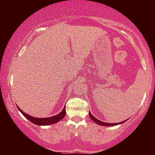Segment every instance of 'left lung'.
Wrapping results in <instances>:
<instances>
[{
	"mask_svg": "<svg viewBox=\"0 0 155 155\" xmlns=\"http://www.w3.org/2000/svg\"><path fill=\"white\" fill-rule=\"evenodd\" d=\"M89 116H90V117L91 119H92L94 123H96L97 124L99 125V126H117V125H120V124H124V122H126V120H128V119L125 120H124V121L120 122V123H116V124H110V123H105V122L101 121V120H98V119H97V118H95L94 116H93L92 114L90 113V112H89Z\"/></svg>",
	"mask_w": 155,
	"mask_h": 155,
	"instance_id": "left-lung-1",
	"label": "left lung"
}]
</instances>
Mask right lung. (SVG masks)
Returning <instances> with one entry per match:
<instances>
[{"instance_id":"right-lung-1","label":"right lung","mask_w":155,"mask_h":155,"mask_svg":"<svg viewBox=\"0 0 155 155\" xmlns=\"http://www.w3.org/2000/svg\"><path fill=\"white\" fill-rule=\"evenodd\" d=\"M18 109H19L23 116H25V118H27L29 121L33 123L34 124L38 125V126H48V125H52L54 124H56L58 121L62 119V118L65 116V106L63 108V109L61 111L60 113L57 115H55L54 116H51V117H48V118H36L34 117V116H31L28 115V114L25 113L24 111H22V109H20V108L18 107V106H17Z\"/></svg>"}]
</instances>
